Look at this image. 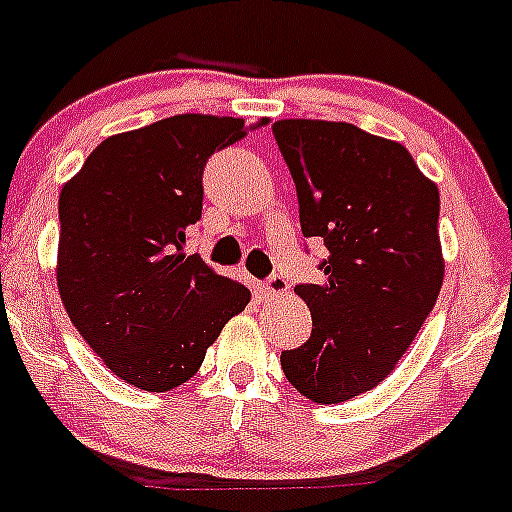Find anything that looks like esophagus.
<instances>
[{
    "label": "esophagus",
    "instance_id": "obj_1",
    "mask_svg": "<svg viewBox=\"0 0 512 512\" xmlns=\"http://www.w3.org/2000/svg\"><path fill=\"white\" fill-rule=\"evenodd\" d=\"M287 289H289V284L282 274H271V277L264 282V292L269 297H284L287 295Z\"/></svg>",
    "mask_w": 512,
    "mask_h": 512
}]
</instances>
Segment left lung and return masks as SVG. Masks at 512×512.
<instances>
[{"label": "left lung", "instance_id": "1", "mask_svg": "<svg viewBox=\"0 0 512 512\" xmlns=\"http://www.w3.org/2000/svg\"><path fill=\"white\" fill-rule=\"evenodd\" d=\"M300 202L305 238H323L320 284H297L312 333L282 351L289 384L338 405L374 390L431 315L443 284L438 187L408 148L351 122L271 125Z\"/></svg>", "mask_w": 512, "mask_h": 512}]
</instances>
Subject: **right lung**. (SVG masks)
I'll return each mask as SVG.
<instances>
[{"mask_svg": "<svg viewBox=\"0 0 512 512\" xmlns=\"http://www.w3.org/2000/svg\"><path fill=\"white\" fill-rule=\"evenodd\" d=\"M266 120L176 115L102 140L58 197V292L112 374L169 392L251 302L241 282L187 256L202 217V171Z\"/></svg>", "mask_w": 512, "mask_h": 512, "instance_id": "1", "label": "right lung"}]
</instances>
